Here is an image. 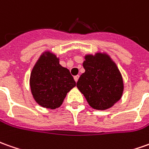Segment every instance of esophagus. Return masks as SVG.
<instances>
[{
	"label": "esophagus",
	"mask_w": 149,
	"mask_h": 149,
	"mask_svg": "<svg viewBox=\"0 0 149 149\" xmlns=\"http://www.w3.org/2000/svg\"><path fill=\"white\" fill-rule=\"evenodd\" d=\"M78 79H79V76H78V75H77V76H75V77H74V80H75V81H76V82H77Z\"/></svg>",
	"instance_id": "1"
}]
</instances>
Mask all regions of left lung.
<instances>
[{
	"mask_svg": "<svg viewBox=\"0 0 149 149\" xmlns=\"http://www.w3.org/2000/svg\"><path fill=\"white\" fill-rule=\"evenodd\" d=\"M85 72L81 75L77 86L97 110L110 109L122 96L123 79L117 64L109 54H86L83 62Z\"/></svg>",
	"mask_w": 149,
	"mask_h": 149,
	"instance_id": "1",
	"label": "left lung"
}]
</instances>
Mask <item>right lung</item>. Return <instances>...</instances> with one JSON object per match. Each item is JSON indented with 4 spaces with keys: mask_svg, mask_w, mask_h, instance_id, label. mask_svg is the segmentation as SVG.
<instances>
[{
    "mask_svg": "<svg viewBox=\"0 0 149 149\" xmlns=\"http://www.w3.org/2000/svg\"><path fill=\"white\" fill-rule=\"evenodd\" d=\"M31 92L37 104L43 108L60 107L68 92L76 86L69 70L59 64V58L45 51L38 58L30 76Z\"/></svg>",
    "mask_w": 149,
    "mask_h": 149,
    "instance_id": "1",
    "label": "right lung"
}]
</instances>
